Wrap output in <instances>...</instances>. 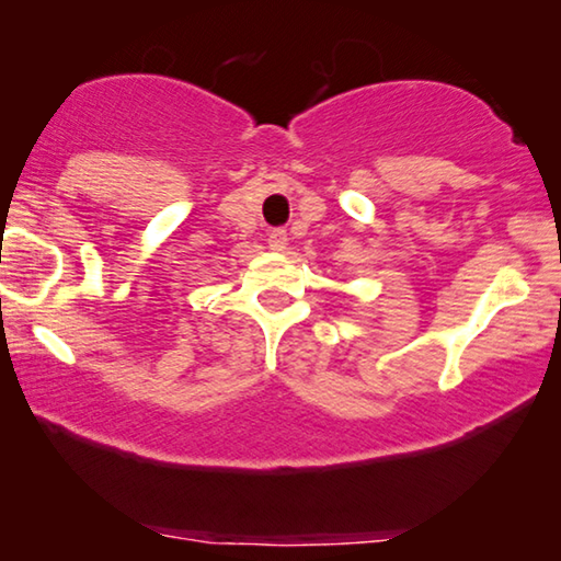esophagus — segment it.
I'll use <instances>...</instances> for the list:
<instances>
[{"label":"esophagus","mask_w":561,"mask_h":561,"mask_svg":"<svg viewBox=\"0 0 561 561\" xmlns=\"http://www.w3.org/2000/svg\"><path fill=\"white\" fill-rule=\"evenodd\" d=\"M267 248H271L273 252H283L288 248V232L286 229H271L267 232Z\"/></svg>","instance_id":"obj_1"}]
</instances>
